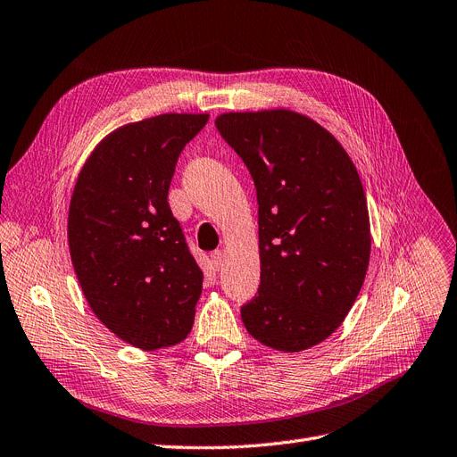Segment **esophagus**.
I'll return each instance as SVG.
<instances>
[{
    "label": "esophagus",
    "mask_w": 457,
    "mask_h": 457,
    "mask_svg": "<svg viewBox=\"0 0 457 457\" xmlns=\"http://www.w3.org/2000/svg\"><path fill=\"white\" fill-rule=\"evenodd\" d=\"M223 259H225V253H223V251H213V253H212V262H213L215 270L221 268Z\"/></svg>",
    "instance_id": "34e87169"
}]
</instances>
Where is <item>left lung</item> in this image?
Instances as JSON below:
<instances>
[{
  "mask_svg": "<svg viewBox=\"0 0 457 457\" xmlns=\"http://www.w3.org/2000/svg\"><path fill=\"white\" fill-rule=\"evenodd\" d=\"M215 125L259 200L261 285L242 320L270 349H312L343 324L366 279L371 228L360 174L330 131L288 108L225 112Z\"/></svg>",
  "mask_w": 457,
  "mask_h": 457,
  "instance_id": "left-lung-1",
  "label": "left lung"
}]
</instances>
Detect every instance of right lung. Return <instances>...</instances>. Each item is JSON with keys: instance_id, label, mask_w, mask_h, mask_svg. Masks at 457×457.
Segmentation results:
<instances>
[{"instance_id": "obj_1", "label": "right lung", "mask_w": 457, "mask_h": 457, "mask_svg": "<svg viewBox=\"0 0 457 457\" xmlns=\"http://www.w3.org/2000/svg\"><path fill=\"white\" fill-rule=\"evenodd\" d=\"M210 114H159L118 127L86 159L72 189L67 240L87 305L142 351L184 341L203 270L169 206L176 161Z\"/></svg>"}]
</instances>
